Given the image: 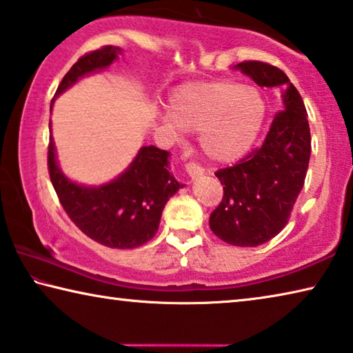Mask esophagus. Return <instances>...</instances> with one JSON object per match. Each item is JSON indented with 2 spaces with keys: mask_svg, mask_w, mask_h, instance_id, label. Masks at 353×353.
<instances>
[{
  "mask_svg": "<svg viewBox=\"0 0 353 353\" xmlns=\"http://www.w3.org/2000/svg\"><path fill=\"white\" fill-rule=\"evenodd\" d=\"M185 171H187L190 181H194V179H198V177H201L202 174H204V170H202L199 165L191 163V162L185 165Z\"/></svg>",
  "mask_w": 353,
  "mask_h": 353,
  "instance_id": "1",
  "label": "esophagus"
}]
</instances>
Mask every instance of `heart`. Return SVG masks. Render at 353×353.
<instances>
[{
    "label": "heart",
    "instance_id": "obj_1",
    "mask_svg": "<svg viewBox=\"0 0 353 353\" xmlns=\"http://www.w3.org/2000/svg\"><path fill=\"white\" fill-rule=\"evenodd\" d=\"M265 117L266 103L256 87L210 81L176 87L163 121L185 132H199L202 152L213 162L230 163L254 146Z\"/></svg>",
    "mask_w": 353,
    "mask_h": 353
}]
</instances>
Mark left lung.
<instances>
[{"instance_id":"obj_1","label":"left lung","mask_w":353,"mask_h":353,"mask_svg":"<svg viewBox=\"0 0 353 353\" xmlns=\"http://www.w3.org/2000/svg\"><path fill=\"white\" fill-rule=\"evenodd\" d=\"M234 70L256 85L279 88L282 99V110L263 146L214 174L224 185V198L210 214L212 232L232 246L255 248L279 235L288 223L305 182L312 137L303 101L282 70L255 61L238 63Z\"/></svg>"}]
</instances>
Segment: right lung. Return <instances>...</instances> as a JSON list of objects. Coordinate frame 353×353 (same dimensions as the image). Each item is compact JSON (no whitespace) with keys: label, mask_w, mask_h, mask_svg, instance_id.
<instances>
[{"label":"right lung","mask_w":353,"mask_h":353,"mask_svg":"<svg viewBox=\"0 0 353 353\" xmlns=\"http://www.w3.org/2000/svg\"><path fill=\"white\" fill-rule=\"evenodd\" d=\"M119 54H123L121 48L104 46L81 57L63 76L54 99L82 77L109 68ZM48 168L70 219L92 240L113 249H134L154 238L166 202L185 187L172 176L170 152L155 146L140 148L128 168L112 181L85 185L71 181L62 171L51 135Z\"/></svg>","instance_id":"1"}]
</instances>
